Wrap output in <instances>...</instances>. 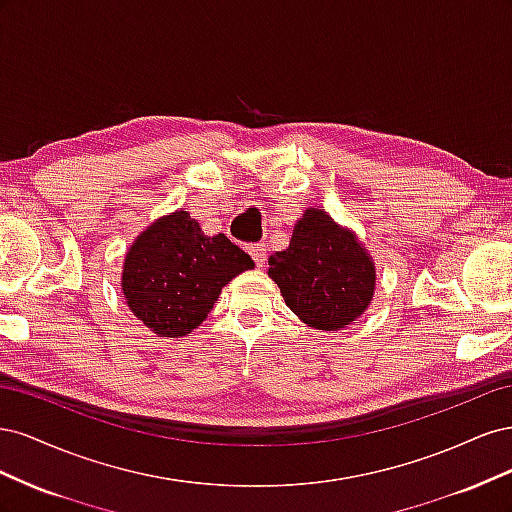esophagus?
Listing matches in <instances>:
<instances>
[{
    "mask_svg": "<svg viewBox=\"0 0 512 512\" xmlns=\"http://www.w3.org/2000/svg\"><path fill=\"white\" fill-rule=\"evenodd\" d=\"M250 256L254 258L256 267H262V265H265V260H267V245L265 243L250 245Z\"/></svg>",
    "mask_w": 512,
    "mask_h": 512,
    "instance_id": "obj_1",
    "label": "esophagus"
}]
</instances>
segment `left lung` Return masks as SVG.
I'll list each match as a JSON object with an SVG mask.
<instances>
[{"label": "left lung", "mask_w": 512, "mask_h": 512, "mask_svg": "<svg viewBox=\"0 0 512 512\" xmlns=\"http://www.w3.org/2000/svg\"><path fill=\"white\" fill-rule=\"evenodd\" d=\"M269 277L286 305L320 331L344 329L374 297V262L322 209H307L294 224L290 245L269 258Z\"/></svg>", "instance_id": "obj_1"}]
</instances>
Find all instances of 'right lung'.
<instances>
[{"mask_svg":"<svg viewBox=\"0 0 512 512\" xmlns=\"http://www.w3.org/2000/svg\"><path fill=\"white\" fill-rule=\"evenodd\" d=\"M250 254L226 235L207 237L190 213L151 224L123 262V294L138 320L160 337H183L207 318L222 288L252 269Z\"/></svg>","mask_w":512,"mask_h":512,"instance_id":"add662e5","label":"right lung"}]
</instances>
